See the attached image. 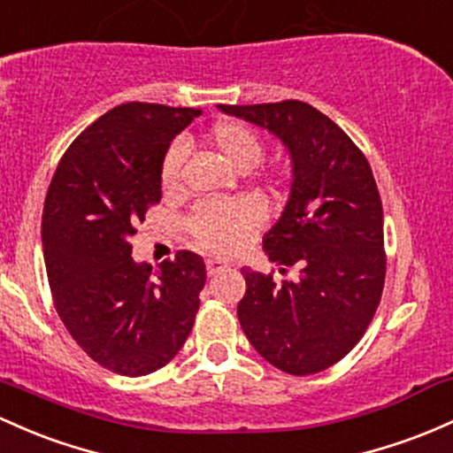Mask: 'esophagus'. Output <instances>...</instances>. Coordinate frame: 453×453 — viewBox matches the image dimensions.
Here are the masks:
<instances>
[{
  "mask_svg": "<svg viewBox=\"0 0 453 453\" xmlns=\"http://www.w3.org/2000/svg\"><path fill=\"white\" fill-rule=\"evenodd\" d=\"M227 266H230V265H227L226 260H219V257H208V260H206V271H208V275H217V273L226 271Z\"/></svg>",
  "mask_w": 453,
  "mask_h": 453,
  "instance_id": "obj_1",
  "label": "esophagus"
}]
</instances>
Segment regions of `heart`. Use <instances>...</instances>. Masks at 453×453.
Returning <instances> with one entry per match:
<instances>
[{"label": "heart", "instance_id": "b5f03b06", "mask_svg": "<svg viewBox=\"0 0 453 453\" xmlns=\"http://www.w3.org/2000/svg\"><path fill=\"white\" fill-rule=\"evenodd\" d=\"M211 143L238 172L253 170L265 154L260 135L242 122H219L211 131ZM185 154V146L180 142L167 148L161 161V185L165 191L178 185ZM262 223H265L262 203L251 197H241V200L200 203L188 217V230L203 250L227 256L250 245Z\"/></svg>", "mask_w": 453, "mask_h": 453}]
</instances>
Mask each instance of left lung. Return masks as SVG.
I'll return each mask as SVG.
<instances>
[{"mask_svg": "<svg viewBox=\"0 0 453 453\" xmlns=\"http://www.w3.org/2000/svg\"><path fill=\"white\" fill-rule=\"evenodd\" d=\"M217 107L273 133L292 163L290 196L262 247L281 275L288 268L296 275L277 286L273 275L242 266L238 320L268 364L316 374L355 348L382 295V203L370 163L307 103Z\"/></svg>", "mask_w": 453, "mask_h": 453, "instance_id": "obj_1", "label": "left lung"}]
</instances>
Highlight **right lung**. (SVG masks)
Instances as JSON below:
<instances>
[{"instance_id": "add662e5", "label": "right lung", "mask_w": 453, "mask_h": 453, "mask_svg": "<svg viewBox=\"0 0 453 453\" xmlns=\"http://www.w3.org/2000/svg\"><path fill=\"white\" fill-rule=\"evenodd\" d=\"M200 109L124 103L89 124L59 161L42 211V253L64 326L98 365L146 376L187 342L206 266L178 251L158 271L131 236L161 200V161Z\"/></svg>"}]
</instances>
